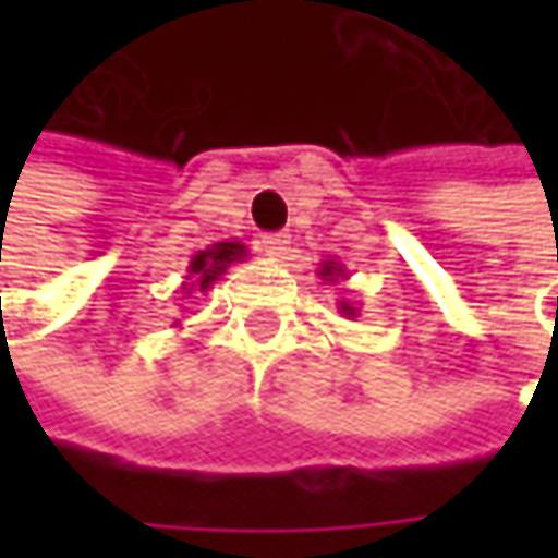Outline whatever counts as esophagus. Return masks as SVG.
I'll return each instance as SVG.
<instances>
[{
	"label": "esophagus",
	"mask_w": 558,
	"mask_h": 558,
	"mask_svg": "<svg viewBox=\"0 0 558 558\" xmlns=\"http://www.w3.org/2000/svg\"><path fill=\"white\" fill-rule=\"evenodd\" d=\"M260 251L269 254V257H282L289 251V235L286 232H272V235H264L260 239Z\"/></svg>",
	"instance_id": "1"
}]
</instances>
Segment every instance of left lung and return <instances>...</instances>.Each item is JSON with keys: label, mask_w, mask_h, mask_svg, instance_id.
Instances as JSON below:
<instances>
[{"label": "left lung", "mask_w": 558, "mask_h": 558, "mask_svg": "<svg viewBox=\"0 0 558 558\" xmlns=\"http://www.w3.org/2000/svg\"><path fill=\"white\" fill-rule=\"evenodd\" d=\"M316 276H319L323 282H338V279H348V269H344V264H338V260H323L319 269H316ZM338 313H341V316H356L360 307L348 304V301H338Z\"/></svg>", "instance_id": "8db88e82"}]
</instances>
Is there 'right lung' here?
Here are the masks:
<instances>
[{"instance_id": "obj_1", "label": "right lung", "mask_w": 558, "mask_h": 558, "mask_svg": "<svg viewBox=\"0 0 558 558\" xmlns=\"http://www.w3.org/2000/svg\"><path fill=\"white\" fill-rule=\"evenodd\" d=\"M247 247L242 242H217V245L204 247L198 251L192 260H189V276L183 282V294H192V291H207L226 269L239 260H245Z\"/></svg>"}]
</instances>
